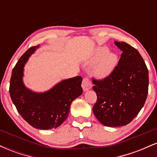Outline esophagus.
Segmentation results:
<instances>
[{
    "label": "esophagus",
    "instance_id": "1",
    "mask_svg": "<svg viewBox=\"0 0 157 157\" xmlns=\"http://www.w3.org/2000/svg\"><path fill=\"white\" fill-rule=\"evenodd\" d=\"M82 87L84 91H89V90L91 89V87H92V84H91V80H90L88 77H84L83 80H82Z\"/></svg>",
    "mask_w": 157,
    "mask_h": 157
}]
</instances>
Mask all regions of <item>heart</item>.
<instances>
[{"label":"heart","mask_w":157,"mask_h":157,"mask_svg":"<svg viewBox=\"0 0 157 157\" xmlns=\"http://www.w3.org/2000/svg\"><path fill=\"white\" fill-rule=\"evenodd\" d=\"M105 46L97 47L93 52L89 63L95 64L93 73L95 76L104 78L109 76L116 68L118 63V57L113 52H109Z\"/></svg>","instance_id":"b5f03b06"}]
</instances>
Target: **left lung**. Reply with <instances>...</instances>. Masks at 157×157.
I'll list each match as a JSON object with an SVG mask.
<instances>
[{
  "label": "left lung",
  "mask_w": 157,
  "mask_h": 157,
  "mask_svg": "<svg viewBox=\"0 0 157 157\" xmlns=\"http://www.w3.org/2000/svg\"><path fill=\"white\" fill-rule=\"evenodd\" d=\"M114 44L122 52L118 65L102 80L92 79L97 96L93 112L108 127L130 123L143 107L148 91V70L142 56L125 42Z\"/></svg>",
  "instance_id": "obj_1"
}]
</instances>
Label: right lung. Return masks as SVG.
I'll return each instance as SVG.
<instances>
[{
	"label": "right lung",
	"mask_w": 157,
	"mask_h": 157,
	"mask_svg": "<svg viewBox=\"0 0 157 157\" xmlns=\"http://www.w3.org/2000/svg\"><path fill=\"white\" fill-rule=\"evenodd\" d=\"M40 46L29 48L12 70L10 80L11 99L21 117L32 127L42 130L56 128L67 118L74 100L82 93V78L77 76L60 81L45 92H35L23 81L24 66Z\"/></svg>",
	"instance_id": "1"
}]
</instances>
